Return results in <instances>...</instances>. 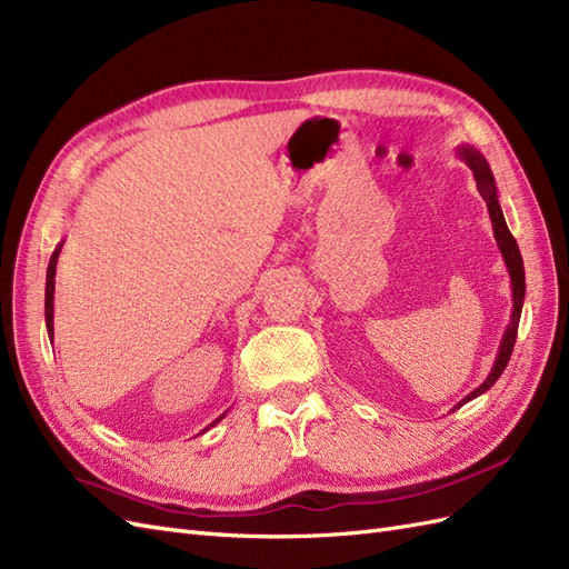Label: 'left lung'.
Here are the masks:
<instances>
[{
    "instance_id": "8db88e82",
    "label": "left lung",
    "mask_w": 569,
    "mask_h": 569,
    "mask_svg": "<svg viewBox=\"0 0 569 569\" xmlns=\"http://www.w3.org/2000/svg\"><path fill=\"white\" fill-rule=\"evenodd\" d=\"M458 153H460V159L470 166L472 176H475V180H477L479 194H481V199L487 201L489 218H491V226H493L496 244H498V249H501L506 268H508V272H510L512 316H510L508 330L503 332L501 347H498V356H496V360H493V368H491L489 377H487V380L481 382L475 391H470L468 396H465L462 401H458V403L453 406V410L460 408V406H465L468 401H472V399H477V396H481L485 391H489V389L496 385L498 377L503 375V370H506V366H508V360H510V356H512L515 339H518V325H520L522 303H525V289H527V287H525V266H522L520 247H518V242H515V237H512L510 230H508V222H506V218H503L501 203H498V187H496V180H493V173H491V168H489L487 159L481 157V153H479L475 147H470V144L458 147Z\"/></svg>"
}]
</instances>
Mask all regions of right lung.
Returning a JSON list of instances; mask_svg holds the SVG:
<instances>
[{
    "instance_id": "right-lung-1",
    "label": "right lung",
    "mask_w": 569,
    "mask_h": 569,
    "mask_svg": "<svg viewBox=\"0 0 569 569\" xmlns=\"http://www.w3.org/2000/svg\"><path fill=\"white\" fill-rule=\"evenodd\" d=\"M61 247L63 242L54 249V253H51L49 258V266H47V287H44V322H47V332H49V339L54 341V274H57V261H59V253H61ZM228 412H222V416L218 420H213L209 427L218 425L222 418H226ZM206 427V429H209ZM203 429V432H206Z\"/></svg>"
}]
</instances>
